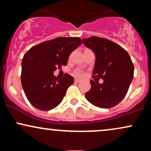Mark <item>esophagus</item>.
Segmentation results:
<instances>
[{"instance_id":"obj_1","label":"esophagus","mask_w":151,"mask_h":151,"mask_svg":"<svg viewBox=\"0 0 151 151\" xmlns=\"http://www.w3.org/2000/svg\"><path fill=\"white\" fill-rule=\"evenodd\" d=\"M74 82H75V83H79V82H81V80H79V79H74Z\"/></svg>"}]
</instances>
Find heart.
I'll return each instance as SVG.
<instances>
[{"label":"heart","instance_id":"heart-1","mask_svg":"<svg viewBox=\"0 0 151 151\" xmlns=\"http://www.w3.org/2000/svg\"><path fill=\"white\" fill-rule=\"evenodd\" d=\"M72 74L76 77H82L83 75H84V73H83L82 71L79 70V69H77V70H74Z\"/></svg>","mask_w":151,"mask_h":151}]
</instances>
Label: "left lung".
Here are the masks:
<instances>
[{
  "label": "left lung",
  "mask_w": 151,
  "mask_h": 151,
  "mask_svg": "<svg viewBox=\"0 0 151 151\" xmlns=\"http://www.w3.org/2000/svg\"><path fill=\"white\" fill-rule=\"evenodd\" d=\"M83 42L96 56L93 77L104 79L102 84L90 81L91 87L85 97L99 108L115 106L125 97L133 80L134 67L129 53L105 38L92 36L83 39Z\"/></svg>",
  "instance_id": "8db88e82"
}]
</instances>
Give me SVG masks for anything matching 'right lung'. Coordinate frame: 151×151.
I'll return each instance as SVG.
<instances>
[{"label": "right lung", "mask_w": 151, "mask_h": 151, "mask_svg": "<svg viewBox=\"0 0 151 151\" xmlns=\"http://www.w3.org/2000/svg\"><path fill=\"white\" fill-rule=\"evenodd\" d=\"M81 43L79 37H57L32 47L25 54L21 83L26 97L33 106L49 111L61 103L74 78L65 74L59 79L53 72L67 65L70 54Z\"/></svg>", "instance_id": "add662e5"}]
</instances>
